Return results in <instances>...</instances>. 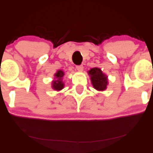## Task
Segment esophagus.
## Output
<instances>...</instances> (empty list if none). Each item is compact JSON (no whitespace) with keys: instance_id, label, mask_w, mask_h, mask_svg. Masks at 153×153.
<instances>
[{"instance_id":"obj_1","label":"esophagus","mask_w":153,"mask_h":153,"mask_svg":"<svg viewBox=\"0 0 153 153\" xmlns=\"http://www.w3.org/2000/svg\"><path fill=\"white\" fill-rule=\"evenodd\" d=\"M76 69L78 70V71H82V70H83V66H82V65H77Z\"/></svg>"}]
</instances>
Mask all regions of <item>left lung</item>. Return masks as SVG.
<instances>
[{"instance_id":"1","label":"left lung","mask_w":153,"mask_h":153,"mask_svg":"<svg viewBox=\"0 0 153 153\" xmlns=\"http://www.w3.org/2000/svg\"><path fill=\"white\" fill-rule=\"evenodd\" d=\"M88 74L90 75L91 82L95 89L101 91L106 90L108 85V78L100 68H91L88 71Z\"/></svg>"}]
</instances>
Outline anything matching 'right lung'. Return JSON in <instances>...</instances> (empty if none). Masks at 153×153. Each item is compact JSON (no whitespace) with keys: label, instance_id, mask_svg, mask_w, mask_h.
<instances>
[{"label":"right lung","instance_id":"obj_1","mask_svg":"<svg viewBox=\"0 0 153 153\" xmlns=\"http://www.w3.org/2000/svg\"><path fill=\"white\" fill-rule=\"evenodd\" d=\"M64 73L62 71H58L54 74V80L52 82V88L55 91H60L64 88V82H62V77Z\"/></svg>","mask_w":153,"mask_h":153}]
</instances>
